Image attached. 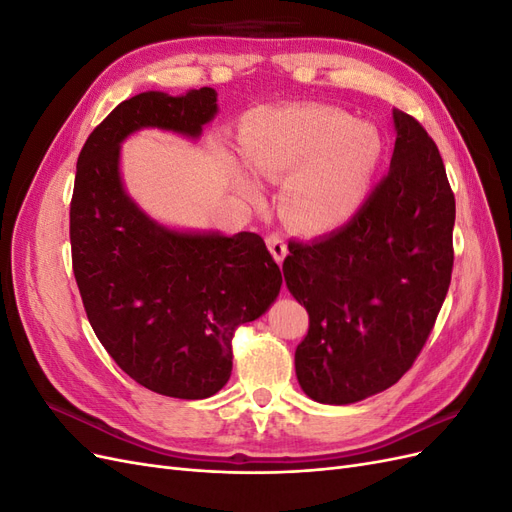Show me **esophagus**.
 <instances>
[{
	"label": "esophagus",
	"instance_id": "obj_1",
	"mask_svg": "<svg viewBox=\"0 0 512 512\" xmlns=\"http://www.w3.org/2000/svg\"><path fill=\"white\" fill-rule=\"evenodd\" d=\"M267 245H269V250H271V254L275 256V260L280 262H284V258H286V254H288V243H286V237L282 235V232H269L267 235Z\"/></svg>",
	"mask_w": 512,
	"mask_h": 512
}]
</instances>
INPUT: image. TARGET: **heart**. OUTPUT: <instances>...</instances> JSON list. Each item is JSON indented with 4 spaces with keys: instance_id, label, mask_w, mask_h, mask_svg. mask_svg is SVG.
I'll list each match as a JSON object with an SVG mask.
<instances>
[{
    "instance_id": "heart-1",
    "label": "heart",
    "mask_w": 512,
    "mask_h": 512,
    "mask_svg": "<svg viewBox=\"0 0 512 512\" xmlns=\"http://www.w3.org/2000/svg\"><path fill=\"white\" fill-rule=\"evenodd\" d=\"M241 153L256 175L286 183V209L305 228H331L359 209L382 156L380 134L333 106H269L243 121ZM239 190L258 185L235 170Z\"/></svg>"
}]
</instances>
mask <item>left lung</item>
<instances>
[{
    "label": "left lung",
    "mask_w": 512,
    "mask_h": 512,
    "mask_svg": "<svg viewBox=\"0 0 512 512\" xmlns=\"http://www.w3.org/2000/svg\"><path fill=\"white\" fill-rule=\"evenodd\" d=\"M391 170L354 218L290 241L284 277L309 329L294 352L305 395L354 404L414 365L451 286L455 194L433 138L395 113Z\"/></svg>",
    "instance_id": "1"
}]
</instances>
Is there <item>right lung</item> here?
<instances>
[{"label":"right lung","mask_w":512,"mask_h":512,"mask_svg":"<svg viewBox=\"0 0 512 512\" xmlns=\"http://www.w3.org/2000/svg\"><path fill=\"white\" fill-rule=\"evenodd\" d=\"M218 111L211 87L147 91L117 104L85 141L70 200L72 271L89 324L145 389L205 399L232 371V337L267 312L282 271L254 232L183 235L123 192L119 143L141 128L198 136Z\"/></svg>","instance_id":"1"}]
</instances>
